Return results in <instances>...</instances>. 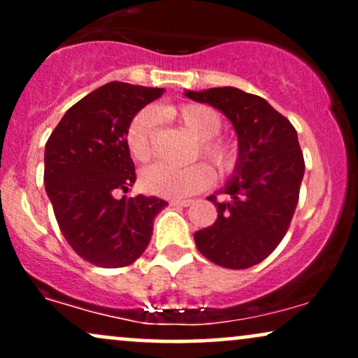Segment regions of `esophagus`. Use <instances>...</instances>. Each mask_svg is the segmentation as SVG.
Instances as JSON below:
<instances>
[{
    "label": "esophagus",
    "instance_id": "obj_1",
    "mask_svg": "<svg viewBox=\"0 0 358 358\" xmlns=\"http://www.w3.org/2000/svg\"><path fill=\"white\" fill-rule=\"evenodd\" d=\"M192 203V200H171V205H178V207H188Z\"/></svg>",
    "mask_w": 358,
    "mask_h": 358
}]
</instances>
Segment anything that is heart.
<instances>
[{
    "label": "heart",
    "instance_id": "b5f03b06",
    "mask_svg": "<svg viewBox=\"0 0 358 358\" xmlns=\"http://www.w3.org/2000/svg\"><path fill=\"white\" fill-rule=\"evenodd\" d=\"M162 114L178 119L188 131L200 139L199 150L219 171H227L234 163V151L227 143L217 136L222 127V117L217 110L203 104H187L182 108H163ZM155 129V114L150 109H141L133 116L126 127V146L133 159L143 163L151 156V139ZM212 183V171L208 166L196 163L187 168H175L156 163L143 170L141 187L146 192L159 196L193 195Z\"/></svg>",
    "mask_w": 358,
    "mask_h": 358
}]
</instances>
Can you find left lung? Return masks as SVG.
<instances>
[{
	"label": "left lung",
	"mask_w": 358,
	"mask_h": 358,
	"mask_svg": "<svg viewBox=\"0 0 358 358\" xmlns=\"http://www.w3.org/2000/svg\"><path fill=\"white\" fill-rule=\"evenodd\" d=\"M188 99L219 109L237 134L232 175L215 195L217 220L195 232L196 249L229 269L256 266L278 248L296 210L305 159L298 133L268 101L236 87L185 90Z\"/></svg>",
	"instance_id": "8db88e82"
}]
</instances>
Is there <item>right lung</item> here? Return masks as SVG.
<instances>
[{
	"mask_svg": "<svg viewBox=\"0 0 358 358\" xmlns=\"http://www.w3.org/2000/svg\"><path fill=\"white\" fill-rule=\"evenodd\" d=\"M163 90L109 82L73 104L45 145L43 182L55 219L69 245L90 264H133L168 205L158 196L116 199L136 182L126 127Z\"/></svg>",
	"mask_w": 358,
	"mask_h": 358,
	"instance_id": "add662e5",
	"label": "right lung"
}]
</instances>
